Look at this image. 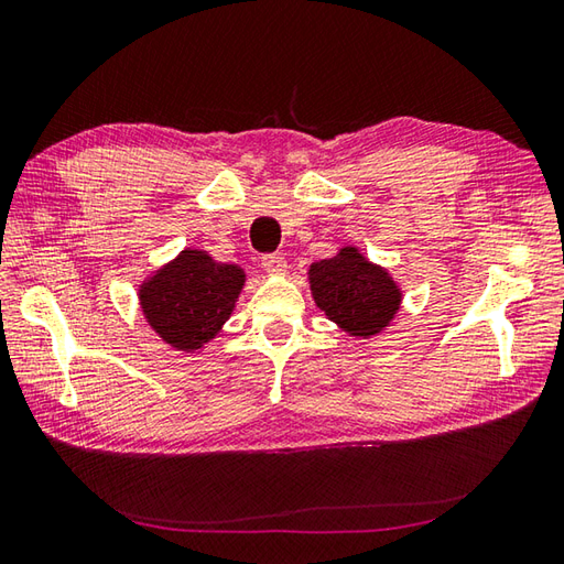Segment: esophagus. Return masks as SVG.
Returning a JSON list of instances; mask_svg holds the SVG:
<instances>
[{
  "mask_svg": "<svg viewBox=\"0 0 564 564\" xmlns=\"http://www.w3.org/2000/svg\"><path fill=\"white\" fill-rule=\"evenodd\" d=\"M262 267H264L267 273H271V276H279V273L285 271L288 262H285L283 254L276 252V254H264V257H262Z\"/></svg>",
  "mask_w": 564,
  "mask_h": 564,
  "instance_id": "34e87169",
  "label": "esophagus"
}]
</instances>
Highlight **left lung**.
Instances as JSON below:
<instances>
[{
	"label": "left lung",
	"mask_w": 564,
	"mask_h": 564,
	"mask_svg": "<svg viewBox=\"0 0 564 564\" xmlns=\"http://www.w3.org/2000/svg\"><path fill=\"white\" fill-rule=\"evenodd\" d=\"M310 283L316 307L357 338L377 336L400 307L393 279L357 248H343L336 257L312 264Z\"/></svg>",
	"instance_id": "obj_1"
}]
</instances>
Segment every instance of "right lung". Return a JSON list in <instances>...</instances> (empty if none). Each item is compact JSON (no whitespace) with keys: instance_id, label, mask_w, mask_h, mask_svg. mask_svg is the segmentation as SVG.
<instances>
[{"instance_id":"obj_1","label":"right lung","mask_w":564,"mask_h":564,"mask_svg":"<svg viewBox=\"0 0 564 564\" xmlns=\"http://www.w3.org/2000/svg\"><path fill=\"white\" fill-rule=\"evenodd\" d=\"M245 273L207 252L183 250L176 262L140 288V305L159 338L178 350H197L234 312Z\"/></svg>"}]
</instances>
